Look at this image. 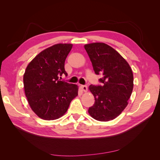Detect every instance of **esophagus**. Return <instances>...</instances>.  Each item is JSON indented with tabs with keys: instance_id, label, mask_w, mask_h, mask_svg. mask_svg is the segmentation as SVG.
I'll use <instances>...</instances> for the list:
<instances>
[{
	"instance_id": "34e87169",
	"label": "esophagus",
	"mask_w": 160,
	"mask_h": 160,
	"mask_svg": "<svg viewBox=\"0 0 160 160\" xmlns=\"http://www.w3.org/2000/svg\"><path fill=\"white\" fill-rule=\"evenodd\" d=\"M81 88L84 92L88 91V86H87V85H81Z\"/></svg>"
}]
</instances>
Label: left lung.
Masks as SVG:
<instances>
[{"label": "left lung", "mask_w": 160, "mask_h": 160, "mask_svg": "<svg viewBox=\"0 0 160 160\" xmlns=\"http://www.w3.org/2000/svg\"><path fill=\"white\" fill-rule=\"evenodd\" d=\"M95 74L102 75V86L91 85L95 103L88 113L93 119L108 122L127 107L133 88V75L128 62L113 48L103 42L84 45Z\"/></svg>", "instance_id": "8db88e82"}]
</instances>
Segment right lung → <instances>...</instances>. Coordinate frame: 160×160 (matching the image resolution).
<instances>
[{
  "label": "right lung",
  "mask_w": 160,
  "mask_h": 160,
  "mask_svg": "<svg viewBox=\"0 0 160 160\" xmlns=\"http://www.w3.org/2000/svg\"><path fill=\"white\" fill-rule=\"evenodd\" d=\"M72 47L59 43L43 50L28 63L24 73L28 103L34 113L44 120L61 118L78 95V86L59 79L62 75H67L65 61Z\"/></svg>",
  "instance_id": "1"
}]
</instances>
